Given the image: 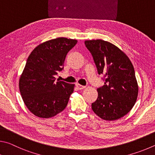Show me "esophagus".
Here are the masks:
<instances>
[{
  "instance_id": "obj_1",
  "label": "esophagus",
  "mask_w": 155,
  "mask_h": 155,
  "mask_svg": "<svg viewBox=\"0 0 155 155\" xmlns=\"http://www.w3.org/2000/svg\"><path fill=\"white\" fill-rule=\"evenodd\" d=\"M76 86H77V88L79 89V90H82V89L85 88V87H86V86L80 85V84H76Z\"/></svg>"
}]
</instances>
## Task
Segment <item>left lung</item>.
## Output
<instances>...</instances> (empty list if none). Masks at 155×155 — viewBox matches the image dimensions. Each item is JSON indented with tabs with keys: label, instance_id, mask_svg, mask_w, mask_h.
Instances as JSON below:
<instances>
[{
	"label": "left lung",
	"instance_id": "1",
	"mask_svg": "<svg viewBox=\"0 0 155 155\" xmlns=\"http://www.w3.org/2000/svg\"><path fill=\"white\" fill-rule=\"evenodd\" d=\"M84 43L98 73L105 77L92 110L103 120H118L128 114L137 101L138 84L134 65L126 54L112 43L102 39L86 40Z\"/></svg>",
	"mask_w": 155,
	"mask_h": 155
}]
</instances>
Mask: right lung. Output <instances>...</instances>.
Here are the masks:
<instances>
[{
  "label": "right lung",
  "mask_w": 155,
  "mask_h": 155,
  "mask_svg": "<svg viewBox=\"0 0 155 155\" xmlns=\"http://www.w3.org/2000/svg\"><path fill=\"white\" fill-rule=\"evenodd\" d=\"M78 41L58 37L37 46L27 59L19 80L23 101L37 117L49 118L67 107L75 84L56 81L67 53Z\"/></svg>",
  "instance_id": "obj_1"
}]
</instances>
